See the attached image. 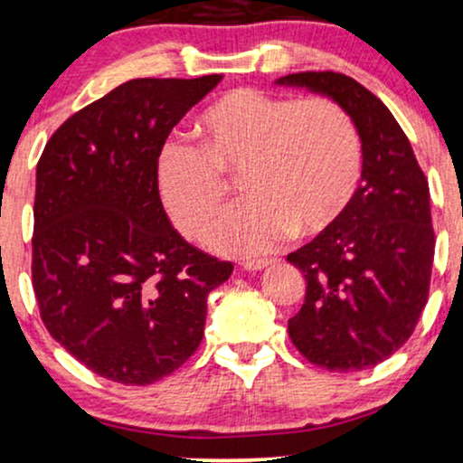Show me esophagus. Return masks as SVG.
Segmentation results:
<instances>
[{"mask_svg": "<svg viewBox=\"0 0 463 463\" xmlns=\"http://www.w3.org/2000/svg\"><path fill=\"white\" fill-rule=\"evenodd\" d=\"M272 264V260H250V261H242V268L249 272H258V270H264Z\"/></svg>", "mask_w": 463, "mask_h": 463, "instance_id": "obj_1", "label": "esophagus"}]
</instances>
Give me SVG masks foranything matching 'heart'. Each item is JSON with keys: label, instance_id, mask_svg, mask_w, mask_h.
Masks as SVG:
<instances>
[{"label": "heart", "instance_id": "b5f03b06", "mask_svg": "<svg viewBox=\"0 0 463 463\" xmlns=\"http://www.w3.org/2000/svg\"><path fill=\"white\" fill-rule=\"evenodd\" d=\"M199 150L165 144L156 186L175 227L202 238L219 219L230 180L247 199L214 227L208 244L238 258L275 249L292 230L316 236L341 219L361 180V141L328 99L292 100L253 88L222 94L197 119Z\"/></svg>", "mask_w": 463, "mask_h": 463}]
</instances>
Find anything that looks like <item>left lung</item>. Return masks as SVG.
<instances>
[{
  "label": "left lung",
  "instance_id": "obj_1",
  "mask_svg": "<svg viewBox=\"0 0 463 463\" xmlns=\"http://www.w3.org/2000/svg\"><path fill=\"white\" fill-rule=\"evenodd\" d=\"M275 85L336 102L363 150L361 186L341 219L288 255L307 281L289 339L317 367H373L406 344L427 305L436 247L430 186L406 133L361 83L341 72H296Z\"/></svg>",
  "mask_w": 463,
  "mask_h": 463
}]
</instances>
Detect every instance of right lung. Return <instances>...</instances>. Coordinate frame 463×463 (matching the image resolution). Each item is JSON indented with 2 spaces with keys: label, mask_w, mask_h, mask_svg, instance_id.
I'll return each mask as SVG.
<instances>
[{
  "label": "right lung",
  "mask_w": 463,
  "mask_h": 463,
  "mask_svg": "<svg viewBox=\"0 0 463 463\" xmlns=\"http://www.w3.org/2000/svg\"><path fill=\"white\" fill-rule=\"evenodd\" d=\"M133 79L55 130L36 167L32 283L51 336L119 384L146 386L202 344L233 266L188 244L156 186L171 128L219 85Z\"/></svg>",
  "instance_id": "add662e5"
}]
</instances>
